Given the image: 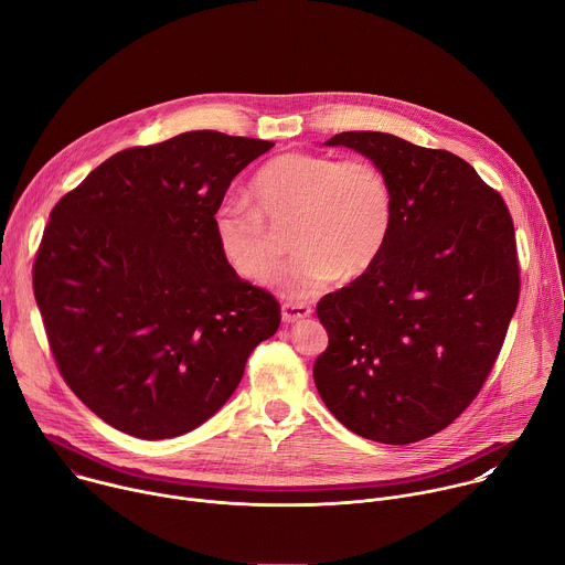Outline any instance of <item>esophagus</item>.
Wrapping results in <instances>:
<instances>
[{"instance_id":"1","label":"esophagus","mask_w":565,"mask_h":565,"mask_svg":"<svg viewBox=\"0 0 565 565\" xmlns=\"http://www.w3.org/2000/svg\"><path fill=\"white\" fill-rule=\"evenodd\" d=\"M312 310L308 303H284L281 306V319L286 321V324H292V321H299L303 317H308Z\"/></svg>"}]
</instances>
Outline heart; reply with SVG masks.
<instances>
[{
	"instance_id": "1",
	"label": "heart",
	"mask_w": 565,
	"mask_h": 565,
	"mask_svg": "<svg viewBox=\"0 0 565 565\" xmlns=\"http://www.w3.org/2000/svg\"><path fill=\"white\" fill-rule=\"evenodd\" d=\"M253 207L223 201L212 212V232L227 266L244 279L268 277L281 257L288 230L292 262L273 279L288 299H303L335 277L366 275L384 253L393 225V190L373 160H342L288 151L255 174Z\"/></svg>"
}]
</instances>
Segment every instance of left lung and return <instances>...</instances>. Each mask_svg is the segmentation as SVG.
Segmentation results:
<instances>
[{
  "mask_svg": "<svg viewBox=\"0 0 565 565\" xmlns=\"http://www.w3.org/2000/svg\"><path fill=\"white\" fill-rule=\"evenodd\" d=\"M329 147L373 160L393 190V225L373 268L317 303L329 349L315 386L353 434L409 445L451 425L478 395L519 303L505 201L451 151L382 131Z\"/></svg>",
  "mask_w": 565,
  "mask_h": 565,
  "instance_id": "obj_1",
  "label": "left lung"
}]
</instances>
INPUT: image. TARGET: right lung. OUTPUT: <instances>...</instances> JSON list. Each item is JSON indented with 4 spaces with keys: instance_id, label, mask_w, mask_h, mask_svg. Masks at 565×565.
<instances>
[{
    "instance_id": "right-lung-1",
    "label": "right lung",
    "mask_w": 565,
    "mask_h": 565,
    "mask_svg": "<svg viewBox=\"0 0 565 565\" xmlns=\"http://www.w3.org/2000/svg\"><path fill=\"white\" fill-rule=\"evenodd\" d=\"M275 142L185 131L114 153L51 212L33 292L68 388L142 440L188 434L279 329L277 299L218 253L212 212Z\"/></svg>"
}]
</instances>
